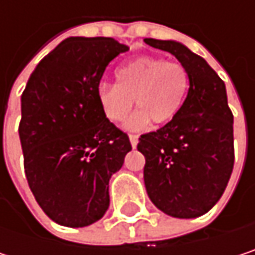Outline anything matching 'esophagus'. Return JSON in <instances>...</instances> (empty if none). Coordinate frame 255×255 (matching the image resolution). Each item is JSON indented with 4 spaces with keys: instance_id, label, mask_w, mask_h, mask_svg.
I'll return each instance as SVG.
<instances>
[{
    "instance_id": "1",
    "label": "esophagus",
    "mask_w": 255,
    "mask_h": 255,
    "mask_svg": "<svg viewBox=\"0 0 255 255\" xmlns=\"http://www.w3.org/2000/svg\"><path fill=\"white\" fill-rule=\"evenodd\" d=\"M128 137H129V143H131V146H132V147H135V146H137V143H138V135H135V134H129Z\"/></svg>"
}]
</instances>
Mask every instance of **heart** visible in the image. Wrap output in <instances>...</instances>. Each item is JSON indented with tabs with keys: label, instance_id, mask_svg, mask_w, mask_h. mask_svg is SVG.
<instances>
[{
	"label": "heart",
	"instance_id": "obj_1",
	"mask_svg": "<svg viewBox=\"0 0 255 255\" xmlns=\"http://www.w3.org/2000/svg\"><path fill=\"white\" fill-rule=\"evenodd\" d=\"M117 84L103 82L97 88V102L112 123L123 121L134 106L138 109L128 118L126 127L144 128L149 123L164 126L180 112L187 90L189 74L180 63L156 57H137L121 65Z\"/></svg>",
	"mask_w": 255,
	"mask_h": 255
}]
</instances>
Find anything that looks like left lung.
Returning <instances> with one entry per match:
<instances>
[{
    "instance_id": "8db88e82",
    "label": "left lung",
    "mask_w": 255,
    "mask_h": 255,
    "mask_svg": "<svg viewBox=\"0 0 255 255\" xmlns=\"http://www.w3.org/2000/svg\"><path fill=\"white\" fill-rule=\"evenodd\" d=\"M144 42L171 53L189 74V91L177 117L138 138L137 149L146 158V192L162 213L195 219L219 202L233 170V115L226 85L205 59L181 42Z\"/></svg>"
}]
</instances>
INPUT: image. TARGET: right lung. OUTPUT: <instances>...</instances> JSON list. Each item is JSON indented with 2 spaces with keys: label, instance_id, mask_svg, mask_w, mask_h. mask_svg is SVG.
I'll use <instances>...</instances> for the list:
<instances>
[{
  "label": "right lung",
  "instance_id": "add662e5",
  "mask_svg": "<svg viewBox=\"0 0 255 255\" xmlns=\"http://www.w3.org/2000/svg\"><path fill=\"white\" fill-rule=\"evenodd\" d=\"M127 45L71 36L33 69L22 94L19 135L29 187L57 225L84 228L109 208V180L131 150L97 102L106 66Z\"/></svg>",
  "mask_w": 255,
  "mask_h": 255
}]
</instances>
